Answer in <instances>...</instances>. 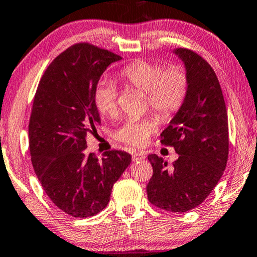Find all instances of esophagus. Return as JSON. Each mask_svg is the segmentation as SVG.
Returning a JSON list of instances; mask_svg holds the SVG:
<instances>
[{
    "instance_id": "esophagus-1",
    "label": "esophagus",
    "mask_w": 257,
    "mask_h": 257,
    "mask_svg": "<svg viewBox=\"0 0 257 257\" xmlns=\"http://www.w3.org/2000/svg\"><path fill=\"white\" fill-rule=\"evenodd\" d=\"M144 158H145V154L143 151H134V153H132V160H134L135 162L144 160Z\"/></svg>"
}]
</instances>
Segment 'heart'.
Segmentation results:
<instances>
[{
  "instance_id": "heart-1",
  "label": "heart",
  "mask_w": 257,
  "mask_h": 257,
  "mask_svg": "<svg viewBox=\"0 0 257 257\" xmlns=\"http://www.w3.org/2000/svg\"><path fill=\"white\" fill-rule=\"evenodd\" d=\"M119 77L130 88L145 91L147 104L161 119H170L185 102L189 88L187 69L170 64L138 59L125 65ZM94 102L101 114L114 116L118 112V88L109 81H101L94 89ZM153 118H130L115 132V138L132 147H143L156 130Z\"/></svg>"
}]
</instances>
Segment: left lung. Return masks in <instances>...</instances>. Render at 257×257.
I'll use <instances>...</instances> for the list:
<instances>
[{"instance_id":"obj_1","label":"left lung","mask_w":257,"mask_h":257,"mask_svg":"<svg viewBox=\"0 0 257 257\" xmlns=\"http://www.w3.org/2000/svg\"><path fill=\"white\" fill-rule=\"evenodd\" d=\"M188 72L189 88L182 107L161 134V143L175 149L179 158L168 167L162 157L148 156L154 174L147 186L154 206L169 212L198 207L225 170L229 125L223 91L216 72L198 53L176 49Z\"/></svg>"}]
</instances>
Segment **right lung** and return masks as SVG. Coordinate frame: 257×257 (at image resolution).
Wrapping results in <instances>:
<instances>
[{
	"label": "right lung",
	"instance_id": "obj_1",
	"mask_svg": "<svg viewBox=\"0 0 257 257\" xmlns=\"http://www.w3.org/2000/svg\"><path fill=\"white\" fill-rule=\"evenodd\" d=\"M120 59L89 43L75 44L47 66L34 95L28 125L32 164L53 204L75 218L102 211L131 163L125 151H106L102 160L83 151L87 135L101 123L94 89L107 66Z\"/></svg>",
	"mask_w": 257,
	"mask_h": 257
}]
</instances>
